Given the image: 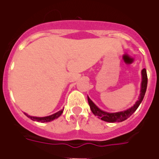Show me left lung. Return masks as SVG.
I'll use <instances>...</instances> for the list:
<instances>
[{
  "mask_svg": "<svg viewBox=\"0 0 159 159\" xmlns=\"http://www.w3.org/2000/svg\"><path fill=\"white\" fill-rule=\"evenodd\" d=\"M141 93L138 97L137 102H135V104L131 107L130 108L127 109V110L123 111H119V112L115 113H110L101 110L98 108V107L94 104V102H92V100L90 99L89 97L88 98V102L90 105V110L93 112L94 116H97L99 119H101L102 120L106 121V122L114 123V122H122V121L127 120L129 117H130L133 113L135 112V111L137 110V107L141 104V102H142V100L145 96V91H146V88H147V73H146V69H143L141 70Z\"/></svg>",
  "mask_w": 159,
  "mask_h": 159,
  "instance_id": "8db88e82",
  "label": "left lung"
}]
</instances>
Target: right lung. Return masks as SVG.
I'll use <instances>...</instances> for the list:
<instances>
[{"instance_id": "add662e5", "label": "right lung", "mask_w": 159, "mask_h": 159, "mask_svg": "<svg viewBox=\"0 0 159 159\" xmlns=\"http://www.w3.org/2000/svg\"><path fill=\"white\" fill-rule=\"evenodd\" d=\"M64 109H62V110L59 111H57V112L54 113V114L51 115V116H45V117H36V116H29V115H27L26 113H24V114L26 115V116L28 117V118L31 119L32 120L34 121H37V122H41V123H44V122H50V121L53 120H55V119H57L58 117L61 116V114H62V112H63Z\"/></svg>"}]
</instances>
